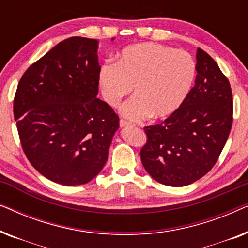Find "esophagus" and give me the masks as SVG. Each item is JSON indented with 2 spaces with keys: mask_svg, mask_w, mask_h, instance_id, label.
I'll list each match as a JSON object with an SVG mask.
<instances>
[{
  "mask_svg": "<svg viewBox=\"0 0 248 248\" xmlns=\"http://www.w3.org/2000/svg\"><path fill=\"white\" fill-rule=\"evenodd\" d=\"M120 126H121V127H128V126H131V124L127 123L126 121L121 120V121H120Z\"/></svg>",
  "mask_w": 248,
  "mask_h": 248,
  "instance_id": "esophagus-1",
  "label": "esophagus"
}]
</instances>
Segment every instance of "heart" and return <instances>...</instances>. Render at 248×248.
<instances>
[{
    "label": "heart",
    "instance_id": "heart-1",
    "mask_svg": "<svg viewBox=\"0 0 248 248\" xmlns=\"http://www.w3.org/2000/svg\"><path fill=\"white\" fill-rule=\"evenodd\" d=\"M196 64L187 52L157 43L125 47L117 63H105L99 71L104 99L117 107L134 87L135 96L121 107L122 116L142 121L161 120L184 104L194 83Z\"/></svg>",
    "mask_w": 248,
    "mask_h": 248
}]
</instances>
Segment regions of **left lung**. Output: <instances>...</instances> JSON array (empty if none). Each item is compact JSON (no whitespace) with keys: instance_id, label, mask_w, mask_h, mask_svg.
Returning <instances> with one entry per match:
<instances>
[{"instance_id":"left-lung-1","label":"left lung","mask_w":248,"mask_h":248,"mask_svg":"<svg viewBox=\"0 0 248 248\" xmlns=\"http://www.w3.org/2000/svg\"><path fill=\"white\" fill-rule=\"evenodd\" d=\"M195 86L160 124L145 126L141 161L155 181L181 187L203 177L218 160L232 124L229 81L204 50H196Z\"/></svg>"}]
</instances>
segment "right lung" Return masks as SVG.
Instances as JSON below:
<instances>
[{
  "label": "right lung",
  "instance_id": "add662e5",
  "mask_svg": "<svg viewBox=\"0 0 248 248\" xmlns=\"http://www.w3.org/2000/svg\"><path fill=\"white\" fill-rule=\"evenodd\" d=\"M97 39L63 40L26 71L16 88L13 113L25 155L62 185L96 177L120 127L113 108L97 98Z\"/></svg>",
  "mask_w": 248,
  "mask_h": 248
}]
</instances>
